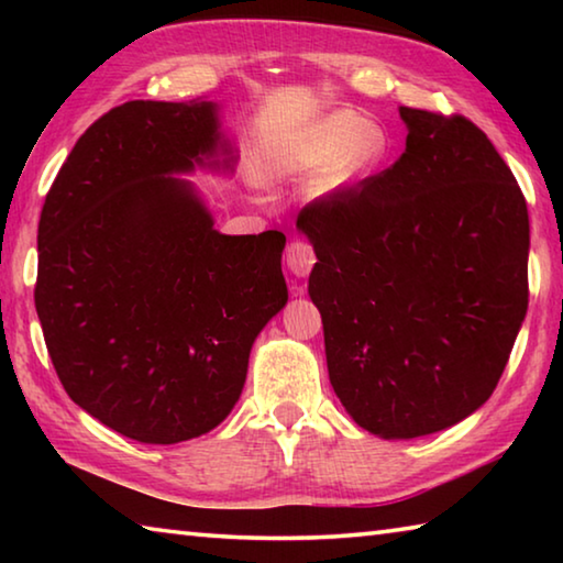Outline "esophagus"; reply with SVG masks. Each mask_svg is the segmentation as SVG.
Here are the masks:
<instances>
[{
    "mask_svg": "<svg viewBox=\"0 0 563 563\" xmlns=\"http://www.w3.org/2000/svg\"><path fill=\"white\" fill-rule=\"evenodd\" d=\"M285 265H288L295 278H305L312 271V265H316V251L305 241H292L288 251H285Z\"/></svg>",
    "mask_w": 563,
    "mask_h": 563,
    "instance_id": "obj_1",
    "label": "esophagus"
}]
</instances>
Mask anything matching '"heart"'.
Masks as SVG:
<instances>
[{
  "mask_svg": "<svg viewBox=\"0 0 563 563\" xmlns=\"http://www.w3.org/2000/svg\"><path fill=\"white\" fill-rule=\"evenodd\" d=\"M387 133L357 113L335 111L273 141L263 170L271 180L305 178L320 170V194L338 196L357 186L387 158Z\"/></svg>",
  "mask_w": 563,
  "mask_h": 563,
  "instance_id": "obj_1",
  "label": "heart"
}]
</instances>
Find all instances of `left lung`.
<instances>
[{"mask_svg":"<svg viewBox=\"0 0 563 563\" xmlns=\"http://www.w3.org/2000/svg\"><path fill=\"white\" fill-rule=\"evenodd\" d=\"M399 119L393 166L298 216L330 385L383 440L442 432L487 402L529 305L527 201L487 133L409 107Z\"/></svg>","mask_w":563,"mask_h":563,"instance_id":"8db88e82","label":"left lung"}]
</instances>
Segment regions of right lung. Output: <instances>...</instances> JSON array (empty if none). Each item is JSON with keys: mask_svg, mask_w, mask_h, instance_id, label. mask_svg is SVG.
<instances>
[{"mask_svg": "<svg viewBox=\"0 0 563 563\" xmlns=\"http://www.w3.org/2000/svg\"><path fill=\"white\" fill-rule=\"evenodd\" d=\"M221 103L129 101L76 141L42 208L36 316L76 405L129 440L216 430L288 302L285 235H225L194 170L231 176Z\"/></svg>", "mask_w": 563, "mask_h": 563, "instance_id": "obj_1", "label": "right lung"}]
</instances>
